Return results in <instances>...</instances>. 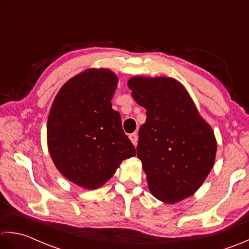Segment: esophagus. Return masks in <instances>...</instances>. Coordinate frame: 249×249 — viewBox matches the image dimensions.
<instances>
[{
  "instance_id": "1",
  "label": "esophagus",
  "mask_w": 249,
  "mask_h": 249,
  "mask_svg": "<svg viewBox=\"0 0 249 249\" xmlns=\"http://www.w3.org/2000/svg\"><path fill=\"white\" fill-rule=\"evenodd\" d=\"M129 139L131 140L132 143H133V145L138 144V134H136V133L129 134Z\"/></svg>"
}]
</instances>
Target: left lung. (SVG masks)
I'll list each match as a JSON object with an SVG mask.
<instances>
[{"label": "left lung", "mask_w": 249, "mask_h": 249, "mask_svg": "<svg viewBox=\"0 0 249 249\" xmlns=\"http://www.w3.org/2000/svg\"><path fill=\"white\" fill-rule=\"evenodd\" d=\"M128 86L146 109L138 158L151 194L165 203L192 196L210 174L217 143L184 86L174 78L132 77Z\"/></svg>", "instance_id": "1"}]
</instances>
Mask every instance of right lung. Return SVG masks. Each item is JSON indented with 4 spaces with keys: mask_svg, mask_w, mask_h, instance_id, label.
Segmentation results:
<instances>
[{
    "mask_svg": "<svg viewBox=\"0 0 249 249\" xmlns=\"http://www.w3.org/2000/svg\"><path fill=\"white\" fill-rule=\"evenodd\" d=\"M118 78L107 69H89L65 83L47 123L48 149L65 178L86 189L103 186L135 148L111 108Z\"/></svg>",
    "mask_w": 249,
    "mask_h": 249,
    "instance_id": "1",
    "label": "right lung"
}]
</instances>
